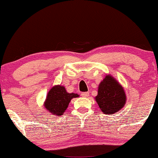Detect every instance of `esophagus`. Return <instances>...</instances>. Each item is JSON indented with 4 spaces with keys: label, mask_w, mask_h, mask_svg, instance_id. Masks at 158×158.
Returning <instances> with one entry per match:
<instances>
[{
    "label": "esophagus",
    "mask_w": 158,
    "mask_h": 158,
    "mask_svg": "<svg viewBox=\"0 0 158 158\" xmlns=\"http://www.w3.org/2000/svg\"><path fill=\"white\" fill-rule=\"evenodd\" d=\"M81 96H82V97H88V96H89V93H88V92H84V93H81Z\"/></svg>",
    "instance_id": "1"
}]
</instances>
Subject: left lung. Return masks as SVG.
<instances>
[{"instance_id":"left-lung-1","label":"left lung","mask_w":158,"mask_h":158,"mask_svg":"<svg viewBox=\"0 0 158 158\" xmlns=\"http://www.w3.org/2000/svg\"><path fill=\"white\" fill-rule=\"evenodd\" d=\"M96 101L104 114L112 115L118 112L126 102L123 87L111 76H106L100 83Z\"/></svg>"}]
</instances>
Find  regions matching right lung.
<instances>
[{"label": "right lung", "mask_w": 158, "mask_h": 158, "mask_svg": "<svg viewBox=\"0 0 158 158\" xmlns=\"http://www.w3.org/2000/svg\"><path fill=\"white\" fill-rule=\"evenodd\" d=\"M79 97L77 94H68L65 88L61 85H56L49 90L45 102V107L53 115H62L73 98Z\"/></svg>", "instance_id": "obj_1"}]
</instances>
